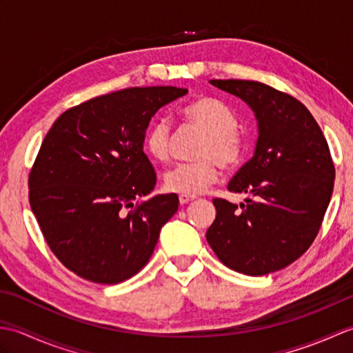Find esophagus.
<instances>
[{"label":"esophagus","instance_id":"1","mask_svg":"<svg viewBox=\"0 0 353 353\" xmlns=\"http://www.w3.org/2000/svg\"><path fill=\"white\" fill-rule=\"evenodd\" d=\"M194 199V196H186V194H181V196H179V201H181V205H186V203H190V201H192Z\"/></svg>","mask_w":353,"mask_h":353}]
</instances>
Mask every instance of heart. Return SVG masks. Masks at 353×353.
Segmentation results:
<instances>
[{
  "instance_id": "heart-1",
  "label": "heart",
  "mask_w": 353,
  "mask_h": 353,
  "mask_svg": "<svg viewBox=\"0 0 353 353\" xmlns=\"http://www.w3.org/2000/svg\"><path fill=\"white\" fill-rule=\"evenodd\" d=\"M186 123L206 133L199 157L201 161L179 163L163 176L167 191L197 196L219 181L220 167L232 168L244 159L245 139L238 132V117L226 103L214 97H199L181 109ZM144 145L147 153L157 162H167L171 156V124L159 118L148 127Z\"/></svg>"
}]
</instances>
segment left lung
I'll return each mask as SVG.
<instances>
[{
  "label": "left lung",
  "instance_id": "1",
  "mask_svg": "<svg viewBox=\"0 0 353 353\" xmlns=\"http://www.w3.org/2000/svg\"><path fill=\"white\" fill-rule=\"evenodd\" d=\"M249 104L258 121L253 157L228 190L250 194L245 205L214 199L206 239L224 265L262 276L299 259L316 239L334 191L327 142L303 104L252 80H211Z\"/></svg>",
  "mask_w": 353,
  "mask_h": 353
}]
</instances>
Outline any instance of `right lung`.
Listing matches in <instances>:
<instances>
[{"label":"right lung","instance_id":"1","mask_svg":"<svg viewBox=\"0 0 353 353\" xmlns=\"http://www.w3.org/2000/svg\"><path fill=\"white\" fill-rule=\"evenodd\" d=\"M188 89L129 88L74 106L45 137L28 176L30 206L62 264L95 283H119L144 267L161 229L177 212L176 194L148 196L156 172L145 130Z\"/></svg>","mask_w":353,"mask_h":353}]
</instances>
